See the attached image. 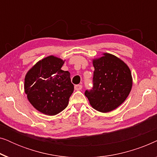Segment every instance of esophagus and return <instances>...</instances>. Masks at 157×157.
<instances>
[{"instance_id":"esophagus-1","label":"esophagus","mask_w":157,"mask_h":157,"mask_svg":"<svg viewBox=\"0 0 157 157\" xmlns=\"http://www.w3.org/2000/svg\"><path fill=\"white\" fill-rule=\"evenodd\" d=\"M74 89H75V90H76V91H79V90H81V89H82V85H81V84L75 85Z\"/></svg>"}]
</instances>
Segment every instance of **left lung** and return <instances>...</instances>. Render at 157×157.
Instances as JSON below:
<instances>
[{
	"mask_svg": "<svg viewBox=\"0 0 157 157\" xmlns=\"http://www.w3.org/2000/svg\"><path fill=\"white\" fill-rule=\"evenodd\" d=\"M93 88L85 91L90 104L100 112L106 113L119 106L129 94L132 77L128 66L115 56L105 53L93 60Z\"/></svg>",
	"mask_w": 157,
	"mask_h": 157,
	"instance_id": "left-lung-1",
	"label": "left lung"
}]
</instances>
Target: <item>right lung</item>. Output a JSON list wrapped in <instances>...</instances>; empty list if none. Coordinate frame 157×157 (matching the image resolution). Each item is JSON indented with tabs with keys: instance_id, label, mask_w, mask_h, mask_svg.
Segmentation results:
<instances>
[{
	"instance_id": "add662e5",
	"label": "right lung",
	"mask_w": 157,
	"mask_h": 157,
	"mask_svg": "<svg viewBox=\"0 0 157 157\" xmlns=\"http://www.w3.org/2000/svg\"><path fill=\"white\" fill-rule=\"evenodd\" d=\"M64 61L50 56L36 63L25 75L24 89L34 108L53 116L65 109L74 92L70 73L61 70Z\"/></svg>"
}]
</instances>
